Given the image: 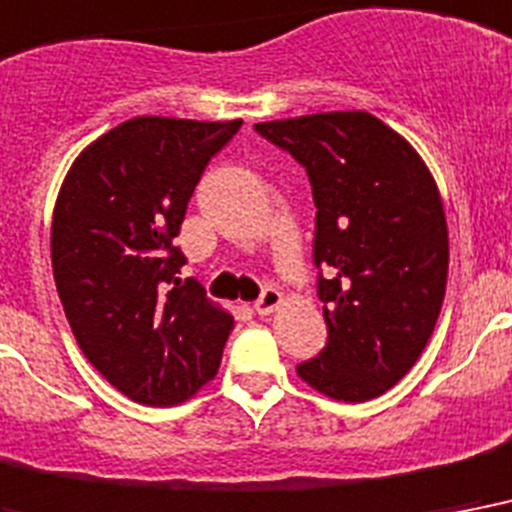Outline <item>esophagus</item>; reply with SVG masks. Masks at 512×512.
Segmentation results:
<instances>
[{
	"label": "esophagus",
	"mask_w": 512,
	"mask_h": 512,
	"mask_svg": "<svg viewBox=\"0 0 512 512\" xmlns=\"http://www.w3.org/2000/svg\"><path fill=\"white\" fill-rule=\"evenodd\" d=\"M280 304H283V293L275 291V288H267V291L261 293V299L256 301V307H253V310L259 312L261 318H264V315H272Z\"/></svg>",
	"instance_id": "esophagus-1"
}]
</instances>
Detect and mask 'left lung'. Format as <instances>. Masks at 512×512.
Masks as SVG:
<instances>
[{
  "label": "left lung",
  "instance_id": "left-lung-1",
  "mask_svg": "<svg viewBox=\"0 0 512 512\" xmlns=\"http://www.w3.org/2000/svg\"><path fill=\"white\" fill-rule=\"evenodd\" d=\"M307 168L328 344L301 382L363 403L403 379L430 342L449 277V227L422 154L368 112L259 122Z\"/></svg>",
  "mask_w": 512,
  "mask_h": 512
}]
</instances>
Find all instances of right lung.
I'll return each mask as SVG.
<instances>
[{"label":"right lung","instance_id":"add662e5","mask_svg":"<svg viewBox=\"0 0 512 512\" xmlns=\"http://www.w3.org/2000/svg\"><path fill=\"white\" fill-rule=\"evenodd\" d=\"M243 120L133 117L71 162L50 256L79 350L144 406H178L211 382L235 318L181 280L173 245L202 170Z\"/></svg>","mask_w":512,"mask_h":512}]
</instances>
